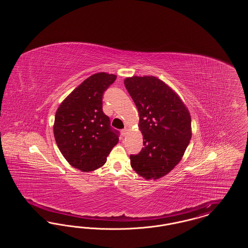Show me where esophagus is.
<instances>
[{"mask_svg":"<svg viewBox=\"0 0 248 248\" xmlns=\"http://www.w3.org/2000/svg\"><path fill=\"white\" fill-rule=\"evenodd\" d=\"M127 131H128L127 128H124V129L122 130V131H121V132H122V135H123V136H125V135L127 134Z\"/></svg>","mask_w":248,"mask_h":248,"instance_id":"obj_1","label":"esophagus"}]
</instances>
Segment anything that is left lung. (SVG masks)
<instances>
[{
	"mask_svg": "<svg viewBox=\"0 0 248 248\" xmlns=\"http://www.w3.org/2000/svg\"><path fill=\"white\" fill-rule=\"evenodd\" d=\"M124 85L139 110L141 152L131 166L145 179H159L181 161L191 139V118L180 96L154 76H132Z\"/></svg>",
	"mask_w": 248,
	"mask_h": 248,
	"instance_id": "8db88e82",
	"label": "left lung"
}]
</instances>
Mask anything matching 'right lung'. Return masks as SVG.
I'll return each instance as SVG.
<instances>
[{
	"label": "right lung",
	"instance_id": "1",
	"mask_svg": "<svg viewBox=\"0 0 248 248\" xmlns=\"http://www.w3.org/2000/svg\"><path fill=\"white\" fill-rule=\"evenodd\" d=\"M115 74L98 72L85 79L59 105L53 125L54 137L67 162L83 172L103 166L118 143L102 110V94L116 80Z\"/></svg>",
	"mask_w": 248,
	"mask_h": 248
}]
</instances>
